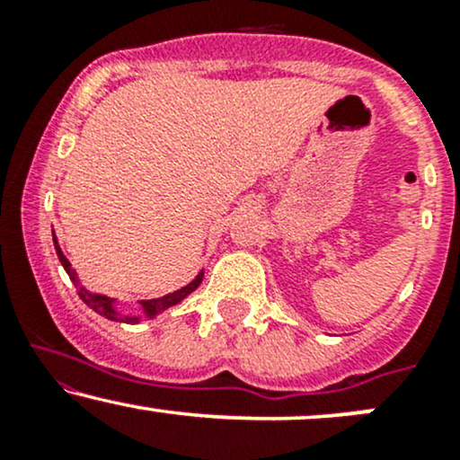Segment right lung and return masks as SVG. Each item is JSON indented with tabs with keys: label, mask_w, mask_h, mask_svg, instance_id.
I'll return each mask as SVG.
<instances>
[{
	"label": "right lung",
	"mask_w": 460,
	"mask_h": 460,
	"mask_svg": "<svg viewBox=\"0 0 460 460\" xmlns=\"http://www.w3.org/2000/svg\"><path fill=\"white\" fill-rule=\"evenodd\" d=\"M54 244H56L58 260H60L62 266H65L66 274H68V277H71V281H73V285H75V289H77L79 298H82L84 303L88 305V307H91L93 311H97V314H99V315H103V318L114 320V322H128V324H134V322H138V318H131V315H119V314H116L114 307H112V300H110L108 296H102V294H93V292H88L86 288H82V285H79V281H77V274H75V270H73L71 263H68L66 257L62 255L60 246H58V242H56V235H54ZM200 281H203V272H200L199 277L194 279L192 283H188L186 288L177 289V292L168 294V296H162V298H151V300H140L142 309H145V314H146V315H155V314H160V311L168 309V307H172V305H177L179 300L186 298L188 294H192L194 289H197L199 285H200Z\"/></svg>",
	"instance_id": "1"
}]
</instances>
